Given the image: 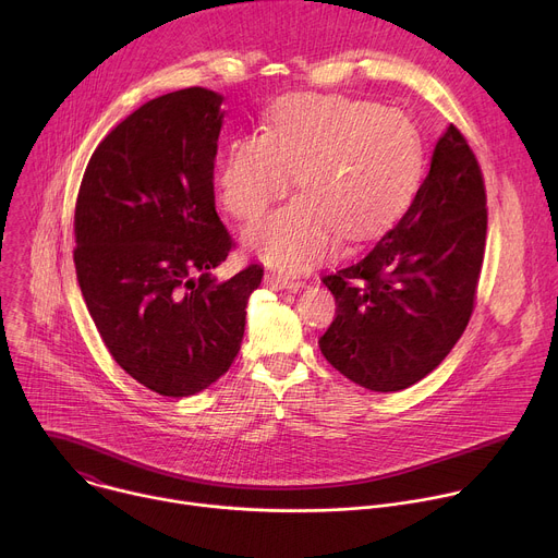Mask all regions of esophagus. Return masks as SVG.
<instances>
[{"label": "esophagus", "instance_id": "esophagus-1", "mask_svg": "<svg viewBox=\"0 0 558 558\" xmlns=\"http://www.w3.org/2000/svg\"><path fill=\"white\" fill-rule=\"evenodd\" d=\"M265 287L267 289H274V291H280V289H291V291H298L302 287V282L298 280H291L282 274H276V271H267L265 274Z\"/></svg>", "mask_w": 558, "mask_h": 558}]
</instances>
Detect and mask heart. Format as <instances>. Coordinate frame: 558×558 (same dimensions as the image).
<instances>
[{
  "label": "heart",
  "instance_id": "obj_1",
  "mask_svg": "<svg viewBox=\"0 0 558 558\" xmlns=\"http://www.w3.org/2000/svg\"><path fill=\"white\" fill-rule=\"evenodd\" d=\"M422 143L400 110L338 95H295L274 110L269 132L233 136L220 161V196L238 220H254L293 185L287 207L247 229L269 265L302 271L329 258L344 233L364 241L411 201Z\"/></svg>",
  "mask_w": 558,
  "mask_h": 558
}]
</instances>
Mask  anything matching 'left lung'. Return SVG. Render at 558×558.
Masks as SVG:
<instances>
[{"instance_id":"obj_1","label":"left lung","mask_w":558,"mask_h":558,"mask_svg":"<svg viewBox=\"0 0 558 558\" xmlns=\"http://www.w3.org/2000/svg\"><path fill=\"white\" fill-rule=\"evenodd\" d=\"M486 231L484 174L450 123L407 214L364 258L323 278L338 302L317 342L329 364L377 392L435 371L470 323Z\"/></svg>"}]
</instances>
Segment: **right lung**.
<instances>
[{
	"label": "right lung",
	"instance_id": "right-lung-1",
	"mask_svg": "<svg viewBox=\"0 0 558 558\" xmlns=\"http://www.w3.org/2000/svg\"><path fill=\"white\" fill-rule=\"evenodd\" d=\"M222 97L185 88L123 119L90 156L74 205V269L114 362L166 397H190L241 351L263 267L218 282L235 247L216 214Z\"/></svg>",
	"mask_w": 558,
	"mask_h": 558
}]
</instances>
